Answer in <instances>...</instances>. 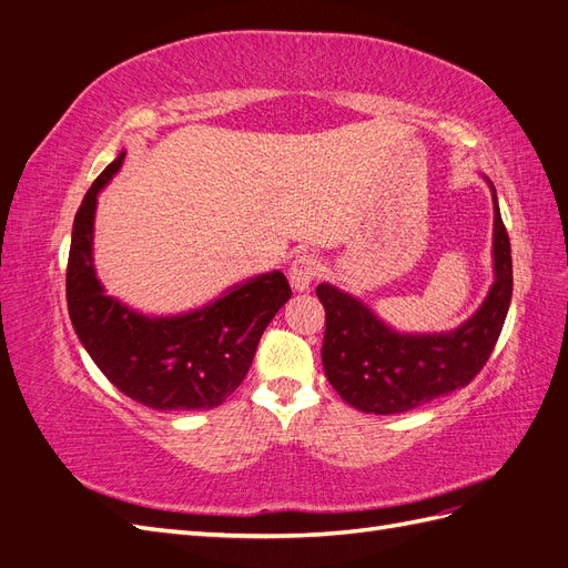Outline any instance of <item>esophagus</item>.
Listing matches in <instances>:
<instances>
[{
    "label": "esophagus",
    "mask_w": 568,
    "mask_h": 568,
    "mask_svg": "<svg viewBox=\"0 0 568 568\" xmlns=\"http://www.w3.org/2000/svg\"><path fill=\"white\" fill-rule=\"evenodd\" d=\"M320 272H322L320 257L313 253H301L294 257V263H291V267H288L291 286H294L296 291H307L320 277Z\"/></svg>",
    "instance_id": "esophagus-1"
}]
</instances>
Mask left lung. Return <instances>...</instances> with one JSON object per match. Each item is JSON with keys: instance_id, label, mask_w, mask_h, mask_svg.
<instances>
[{"instance_id": "obj_1", "label": "left lung", "mask_w": 568, "mask_h": 568, "mask_svg": "<svg viewBox=\"0 0 568 568\" xmlns=\"http://www.w3.org/2000/svg\"><path fill=\"white\" fill-rule=\"evenodd\" d=\"M495 203V282L476 315L450 334H395L367 307L332 284L317 286L324 305L322 365L348 405L398 415L467 386L500 338L511 301V246Z\"/></svg>"}]
</instances>
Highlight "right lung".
Listing matches in <instances>:
<instances>
[{
    "instance_id": "right-lung-1",
    "label": "right lung",
    "mask_w": 568,
    "mask_h": 568,
    "mask_svg": "<svg viewBox=\"0 0 568 568\" xmlns=\"http://www.w3.org/2000/svg\"><path fill=\"white\" fill-rule=\"evenodd\" d=\"M125 153L106 165L75 213L65 270L68 315L106 379L153 409H213L239 388L265 326L291 298L282 272L261 274L182 317H144L104 296L92 265L97 194Z\"/></svg>"
}]
</instances>
